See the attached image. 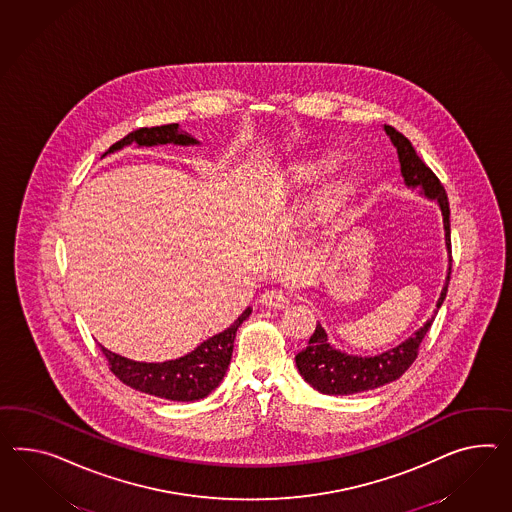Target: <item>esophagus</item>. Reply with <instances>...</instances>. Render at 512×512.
Returning <instances> with one entry per match:
<instances>
[{
    "mask_svg": "<svg viewBox=\"0 0 512 512\" xmlns=\"http://www.w3.org/2000/svg\"><path fill=\"white\" fill-rule=\"evenodd\" d=\"M262 304L267 308H286L289 304L288 295L284 291H278V289L265 291L262 295Z\"/></svg>",
    "mask_w": 512,
    "mask_h": 512,
    "instance_id": "obj_1",
    "label": "esophagus"
}]
</instances>
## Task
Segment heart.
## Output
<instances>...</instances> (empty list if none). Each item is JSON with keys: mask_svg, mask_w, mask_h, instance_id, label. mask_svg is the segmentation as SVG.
Returning a JSON list of instances; mask_svg holds the SVG:
<instances>
[{"mask_svg": "<svg viewBox=\"0 0 512 512\" xmlns=\"http://www.w3.org/2000/svg\"><path fill=\"white\" fill-rule=\"evenodd\" d=\"M336 161H338V158L334 154H321V156H314V158L297 159L295 163L289 165L288 174L284 176V180L278 182V187H280V191L288 193V191H293L301 185L312 184L323 172L328 171ZM343 189H345V185L340 182V184L334 185L330 191H327L321 197L323 208H328L338 198Z\"/></svg>", "mask_w": 512, "mask_h": 512, "instance_id": "1", "label": "heart"}]
</instances>
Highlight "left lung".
Returning <instances> with one entry per match:
<instances>
[{"label": "left lung", "instance_id": "8db88e82", "mask_svg": "<svg viewBox=\"0 0 512 512\" xmlns=\"http://www.w3.org/2000/svg\"><path fill=\"white\" fill-rule=\"evenodd\" d=\"M384 132L388 133V137L397 148L405 184L408 187H421L423 195L436 200L442 210L446 247L449 250V267H447L446 284L440 293V299L436 302V308H440L446 299L447 286L451 278V224H449V200H447L446 189L440 184L436 174L425 165V161L418 156V152L414 150V146L403 133L397 132L392 126H384ZM436 314L438 310H434V315ZM434 315L431 321H427L414 336H410L401 345H397L386 353L364 356V358L336 351L328 343L325 328L317 323L312 338L301 353L295 356V362L304 380L312 384L321 394L351 395L379 388L392 380L399 379L408 367L414 364V360L420 353L421 341L433 325Z\"/></svg>", "mask_w": 512, "mask_h": 512}]
</instances>
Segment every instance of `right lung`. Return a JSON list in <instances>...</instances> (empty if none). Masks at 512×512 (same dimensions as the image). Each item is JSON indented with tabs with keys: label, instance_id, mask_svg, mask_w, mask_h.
<instances>
[{
	"label": "right lung",
	"instance_id": "add662e5",
	"mask_svg": "<svg viewBox=\"0 0 512 512\" xmlns=\"http://www.w3.org/2000/svg\"><path fill=\"white\" fill-rule=\"evenodd\" d=\"M137 143L139 146L167 145H197L189 133L182 132L178 124L156 126V128H139L128 133L124 139L111 146L107 152L120 150L122 146ZM105 152V154H107ZM104 154V156H105ZM250 308L237 317L230 327L211 336L210 340L200 343L195 351L185 354L182 358L161 362V364H146L124 358L120 354L111 353L100 345V351L107 360L111 373L122 380L126 386L135 388L143 394L156 395L169 401H197L215 390L230 364L237 328L249 317Z\"/></svg>",
	"mask_w": 512,
	"mask_h": 512
}]
</instances>
